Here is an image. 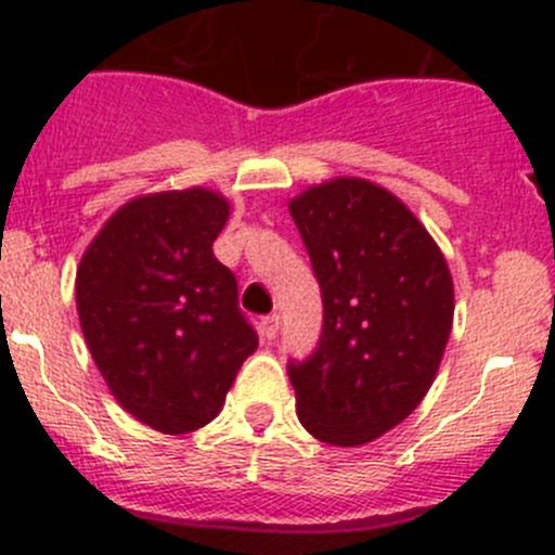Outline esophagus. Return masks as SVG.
<instances>
[{"mask_svg":"<svg viewBox=\"0 0 555 555\" xmlns=\"http://www.w3.org/2000/svg\"><path fill=\"white\" fill-rule=\"evenodd\" d=\"M278 323H280V318L275 315V312H272V315H267V318H261V337H264L267 343H272V339H275Z\"/></svg>","mask_w":555,"mask_h":555,"instance_id":"esophagus-1","label":"esophagus"}]
</instances>
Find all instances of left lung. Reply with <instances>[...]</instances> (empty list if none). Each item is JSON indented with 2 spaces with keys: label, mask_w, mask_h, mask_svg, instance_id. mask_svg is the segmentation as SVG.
<instances>
[{
  "label": "left lung",
  "mask_w": 555,
  "mask_h": 555,
  "mask_svg": "<svg viewBox=\"0 0 555 555\" xmlns=\"http://www.w3.org/2000/svg\"><path fill=\"white\" fill-rule=\"evenodd\" d=\"M288 212L323 296L321 343L288 366L296 415L326 446H366L435 383L456 307L451 267L415 212L366 178L310 185Z\"/></svg>",
  "instance_id": "obj_1"
}]
</instances>
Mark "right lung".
<instances>
[{
  "instance_id": "obj_1",
  "label": "right lung",
  "mask_w": 555,
  "mask_h": 555,
  "mask_svg": "<svg viewBox=\"0 0 555 555\" xmlns=\"http://www.w3.org/2000/svg\"><path fill=\"white\" fill-rule=\"evenodd\" d=\"M232 202L216 189L140 194L104 221L75 278L80 328L115 402L162 435L221 413L259 337L212 256Z\"/></svg>"
}]
</instances>
